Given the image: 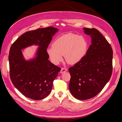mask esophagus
<instances>
[{
  "mask_svg": "<svg viewBox=\"0 0 122 122\" xmlns=\"http://www.w3.org/2000/svg\"><path fill=\"white\" fill-rule=\"evenodd\" d=\"M67 71V69L66 68H61V73H64L65 72H66Z\"/></svg>",
  "mask_w": 122,
  "mask_h": 122,
  "instance_id": "obj_1",
  "label": "esophagus"
}]
</instances>
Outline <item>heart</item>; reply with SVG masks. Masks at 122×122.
Instances as JSON below:
<instances>
[{
	"instance_id": "obj_1",
	"label": "heart",
	"mask_w": 122,
	"mask_h": 122,
	"mask_svg": "<svg viewBox=\"0 0 122 122\" xmlns=\"http://www.w3.org/2000/svg\"><path fill=\"white\" fill-rule=\"evenodd\" d=\"M88 43L84 37L69 33L59 36L47 50V53L53 63L58 64L63 61L65 55L66 61L70 64L78 63L86 55Z\"/></svg>"
}]
</instances>
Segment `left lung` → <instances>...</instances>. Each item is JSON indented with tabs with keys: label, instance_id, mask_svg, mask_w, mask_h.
<instances>
[{
	"label": "left lung",
	"instance_id": "8db88e82",
	"mask_svg": "<svg viewBox=\"0 0 122 122\" xmlns=\"http://www.w3.org/2000/svg\"><path fill=\"white\" fill-rule=\"evenodd\" d=\"M91 37V44L86 55L70 67L69 89L75 98L80 100L93 98L101 91L112 74L113 50L102 34L94 28H84Z\"/></svg>",
	"mask_w": 122,
	"mask_h": 122
}]
</instances>
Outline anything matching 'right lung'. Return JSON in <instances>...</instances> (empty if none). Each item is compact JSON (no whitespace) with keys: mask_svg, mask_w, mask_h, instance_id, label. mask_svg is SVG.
I'll list each match as a JSON object with an SVG mask.
<instances>
[{"mask_svg":"<svg viewBox=\"0 0 122 122\" xmlns=\"http://www.w3.org/2000/svg\"><path fill=\"white\" fill-rule=\"evenodd\" d=\"M58 29H37L23 34L12 44L9 54L10 77L15 87L27 98L44 99L52 90L53 81L61 70L48 61V45ZM32 45L39 46L36 58L24 59L21 49Z\"/></svg>","mask_w":122,"mask_h":122,"instance_id":"right-lung-1","label":"right lung"}]
</instances>
